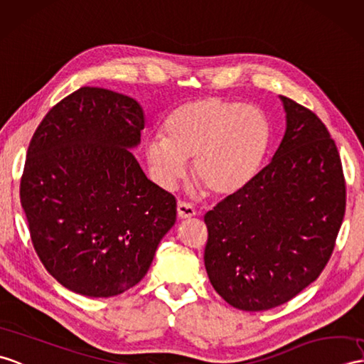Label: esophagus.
Returning <instances> with one entry per match:
<instances>
[{"instance_id": "obj_1", "label": "esophagus", "mask_w": 364, "mask_h": 364, "mask_svg": "<svg viewBox=\"0 0 364 364\" xmlns=\"http://www.w3.org/2000/svg\"><path fill=\"white\" fill-rule=\"evenodd\" d=\"M176 213H178V217L181 218V220H186V218H192L193 215H196L197 210L192 205H189V203L180 201L178 206H176Z\"/></svg>"}]
</instances>
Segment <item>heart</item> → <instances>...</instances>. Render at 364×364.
Returning a JSON list of instances; mask_svg holds the SVG:
<instances>
[{
    "mask_svg": "<svg viewBox=\"0 0 364 364\" xmlns=\"http://www.w3.org/2000/svg\"><path fill=\"white\" fill-rule=\"evenodd\" d=\"M269 125L262 109L237 100L205 96L168 114L164 136L146 141L155 178L171 188L193 159V178L209 196L228 197L252 181L264 161Z\"/></svg>",
    "mask_w": 364,
    "mask_h": 364,
    "instance_id": "heart-1",
    "label": "heart"
}]
</instances>
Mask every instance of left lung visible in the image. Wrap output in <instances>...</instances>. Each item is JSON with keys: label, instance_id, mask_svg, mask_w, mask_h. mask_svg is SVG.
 I'll return each mask as SVG.
<instances>
[{"label": "left lung", "instance_id": "obj_1", "mask_svg": "<svg viewBox=\"0 0 364 364\" xmlns=\"http://www.w3.org/2000/svg\"><path fill=\"white\" fill-rule=\"evenodd\" d=\"M281 100L287 130L272 163L205 215L209 281L245 311L281 306L316 281L346 210L341 158L331 133L311 109Z\"/></svg>", "mask_w": 364, "mask_h": 364}]
</instances>
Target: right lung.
<instances>
[{"instance_id":"1","label":"right lung","mask_w":364,"mask_h":364,"mask_svg":"<svg viewBox=\"0 0 364 364\" xmlns=\"http://www.w3.org/2000/svg\"><path fill=\"white\" fill-rule=\"evenodd\" d=\"M144 125L134 99L83 87L33 133L20 200L41 264L68 290L109 298L132 289L175 225V197L130 151Z\"/></svg>"}]
</instances>
